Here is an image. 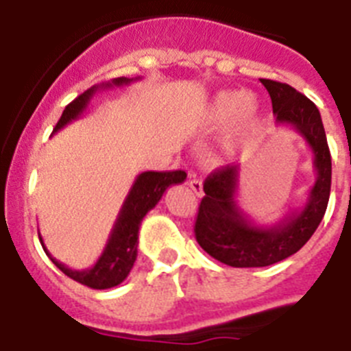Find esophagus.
Wrapping results in <instances>:
<instances>
[{"mask_svg":"<svg viewBox=\"0 0 351 351\" xmlns=\"http://www.w3.org/2000/svg\"><path fill=\"white\" fill-rule=\"evenodd\" d=\"M188 184H190V188L193 190V193L197 195V197H204V184H202V181H200V179L195 178V176H191L190 182H188Z\"/></svg>","mask_w":351,"mask_h":351,"instance_id":"34e87169","label":"esophagus"}]
</instances>
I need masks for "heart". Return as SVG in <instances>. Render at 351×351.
Returning a JSON list of instances; mask_svg holds the SVG:
<instances>
[{
    "label": "heart",
    "instance_id": "1",
    "mask_svg": "<svg viewBox=\"0 0 351 351\" xmlns=\"http://www.w3.org/2000/svg\"><path fill=\"white\" fill-rule=\"evenodd\" d=\"M207 117L210 123H228V133L232 141L246 137L253 132L260 119V104L251 93L221 91L214 96L207 107Z\"/></svg>",
    "mask_w": 351,
    "mask_h": 351
}]
</instances>
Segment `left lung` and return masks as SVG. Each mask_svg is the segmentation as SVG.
Wrapping results in <instances>:
<instances>
[{
	"mask_svg": "<svg viewBox=\"0 0 351 351\" xmlns=\"http://www.w3.org/2000/svg\"><path fill=\"white\" fill-rule=\"evenodd\" d=\"M271 95L278 125L291 126L313 151L316 181L300 209L280 221L258 225L237 204L239 165L214 170L204 182L195 237L213 258L230 267H267L288 258L308 243L320 225L330 195L332 161L316 105L291 86L260 79Z\"/></svg>",
	"mask_w": 351,
	"mask_h": 351,
	"instance_id": "left-lung-1",
	"label": "left lung"
}]
</instances>
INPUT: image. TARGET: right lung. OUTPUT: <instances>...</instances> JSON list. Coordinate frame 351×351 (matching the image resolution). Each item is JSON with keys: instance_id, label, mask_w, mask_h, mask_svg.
<instances>
[{"instance_id": "1", "label": "right lung", "mask_w": 351, "mask_h": 351, "mask_svg": "<svg viewBox=\"0 0 351 351\" xmlns=\"http://www.w3.org/2000/svg\"><path fill=\"white\" fill-rule=\"evenodd\" d=\"M141 77L135 79H126V77H119L110 82L100 84V86H93L86 93L77 96L75 100L66 105V108L61 114V119L56 125L54 133L60 132L66 125H70L71 121L79 119L82 112L88 107L89 100L93 98L98 89H108L114 86H128L133 80H138ZM186 179V172L182 170H173V172H142L138 173V178L135 179L133 186L130 188L128 195H126L123 207H121L117 219L112 226V232L108 235V241L105 244L104 253L100 258L96 260L93 267L84 269V271H73V269L66 267L64 263L58 262L54 256L51 255L43 244V239L38 232L40 243L49 258L52 260L56 267L61 272L75 280L77 283L86 285L95 290H105V288L117 287L119 283L128 278L130 271H132L133 263L137 260V246H138V228L144 219L145 214L153 209L158 202L161 200L167 188L172 184H181Z\"/></svg>"}]
</instances>
